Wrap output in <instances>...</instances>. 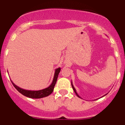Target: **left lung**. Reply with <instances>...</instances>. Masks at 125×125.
Masks as SVG:
<instances>
[{
	"instance_id": "8db88e82",
	"label": "left lung",
	"mask_w": 125,
	"mask_h": 125,
	"mask_svg": "<svg viewBox=\"0 0 125 125\" xmlns=\"http://www.w3.org/2000/svg\"><path fill=\"white\" fill-rule=\"evenodd\" d=\"M71 84H72V87L73 89L74 92H75V94H76V95H77V97H79V98H81V97H80V96L78 95V94H77V92H76V89H75V87H73V84H72V82H71Z\"/></svg>"
}]
</instances>
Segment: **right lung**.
Here are the masks:
<instances>
[{
    "mask_svg": "<svg viewBox=\"0 0 125 125\" xmlns=\"http://www.w3.org/2000/svg\"><path fill=\"white\" fill-rule=\"evenodd\" d=\"M60 70H61V68L60 67L58 68V69H56V70H55L52 83V84L49 86V87H47V88L45 89H44L39 90V91H28V90L23 89L21 88V87L16 86L11 80V81L12 84H13V85L14 86V87H15L21 94H22L23 95L31 98H44V97L49 96V95L51 94L53 92V91L54 87H55V84H56L58 76L59 73L60 72Z\"/></svg>",
    "mask_w": 125,
    "mask_h": 125,
    "instance_id": "obj_1",
    "label": "right lung"
}]
</instances>
